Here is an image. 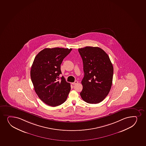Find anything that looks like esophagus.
Wrapping results in <instances>:
<instances>
[{
	"mask_svg": "<svg viewBox=\"0 0 146 146\" xmlns=\"http://www.w3.org/2000/svg\"><path fill=\"white\" fill-rule=\"evenodd\" d=\"M78 81H75V82H72V84H73V85H75V84H78Z\"/></svg>",
	"mask_w": 146,
	"mask_h": 146,
	"instance_id": "1",
	"label": "esophagus"
}]
</instances>
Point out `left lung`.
<instances>
[{
    "instance_id": "obj_1",
    "label": "left lung",
    "mask_w": 146,
    "mask_h": 146,
    "mask_svg": "<svg viewBox=\"0 0 146 146\" xmlns=\"http://www.w3.org/2000/svg\"><path fill=\"white\" fill-rule=\"evenodd\" d=\"M82 58L84 77L82 81V100L89 104L101 102L110 92L113 67L108 55L98 47L79 48Z\"/></svg>"
}]
</instances>
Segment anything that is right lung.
<instances>
[{
  "mask_svg": "<svg viewBox=\"0 0 146 146\" xmlns=\"http://www.w3.org/2000/svg\"><path fill=\"white\" fill-rule=\"evenodd\" d=\"M72 49L45 48L35 58L30 75L35 91L42 101L51 106H60L67 99L70 91V83L62 74L60 65Z\"/></svg>",
  "mask_w": 146,
  "mask_h": 146,
  "instance_id": "right-lung-1",
  "label": "right lung"
}]
</instances>
